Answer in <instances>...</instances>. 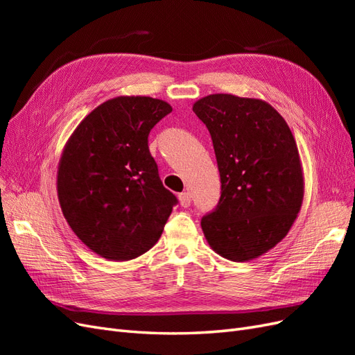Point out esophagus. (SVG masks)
Wrapping results in <instances>:
<instances>
[{
	"instance_id": "esophagus-1",
	"label": "esophagus",
	"mask_w": 355,
	"mask_h": 355,
	"mask_svg": "<svg viewBox=\"0 0 355 355\" xmlns=\"http://www.w3.org/2000/svg\"><path fill=\"white\" fill-rule=\"evenodd\" d=\"M179 202L182 207H189L191 206V194L189 192H182V194H179Z\"/></svg>"
}]
</instances>
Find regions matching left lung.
I'll list each match as a JSON object with an SVG mask.
<instances>
[{
  "instance_id": "left-lung-1",
  "label": "left lung",
  "mask_w": 355,
  "mask_h": 355,
  "mask_svg": "<svg viewBox=\"0 0 355 355\" xmlns=\"http://www.w3.org/2000/svg\"><path fill=\"white\" fill-rule=\"evenodd\" d=\"M192 111L209 128L222 184L216 210L201 219L204 237L225 259H256L286 237L302 207L295 137L262 99L209 94Z\"/></svg>"
}]
</instances>
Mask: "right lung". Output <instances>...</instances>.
Returning <instances> with one entry per match:
<instances>
[{
  "label": "right lung",
  "instance_id": "obj_1",
  "mask_svg": "<svg viewBox=\"0 0 355 355\" xmlns=\"http://www.w3.org/2000/svg\"><path fill=\"white\" fill-rule=\"evenodd\" d=\"M171 106L118 96L94 108L63 148L58 198L75 235L108 261H130L158 241L176 197L163 187L148 148Z\"/></svg>",
  "mask_w": 355,
  "mask_h": 355
}]
</instances>
